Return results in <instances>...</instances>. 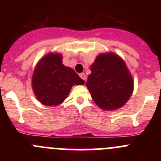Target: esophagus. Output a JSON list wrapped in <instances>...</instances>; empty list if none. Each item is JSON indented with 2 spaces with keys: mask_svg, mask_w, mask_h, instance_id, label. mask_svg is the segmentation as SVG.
<instances>
[{
  "mask_svg": "<svg viewBox=\"0 0 161 161\" xmlns=\"http://www.w3.org/2000/svg\"><path fill=\"white\" fill-rule=\"evenodd\" d=\"M79 76H80V78L82 80L86 81V75L85 73H81V74H79Z\"/></svg>",
  "mask_w": 161,
  "mask_h": 161,
  "instance_id": "obj_1",
  "label": "esophagus"
}]
</instances>
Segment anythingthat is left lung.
<instances>
[{"label":"left lung","instance_id":"1","mask_svg":"<svg viewBox=\"0 0 161 161\" xmlns=\"http://www.w3.org/2000/svg\"><path fill=\"white\" fill-rule=\"evenodd\" d=\"M86 86L97 106L103 110L121 108L133 91V80L125 63L113 53L97 56L90 68Z\"/></svg>","mask_w":161,"mask_h":161}]
</instances>
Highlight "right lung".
I'll return each mask as SVG.
<instances>
[{"label": "right lung", "instance_id": "add662e5", "mask_svg": "<svg viewBox=\"0 0 161 161\" xmlns=\"http://www.w3.org/2000/svg\"><path fill=\"white\" fill-rule=\"evenodd\" d=\"M72 69L62 64L59 53H48L37 64L32 79L34 93L39 101L46 106L62 103L74 85H83Z\"/></svg>", "mask_w": 161, "mask_h": 161}]
</instances>
